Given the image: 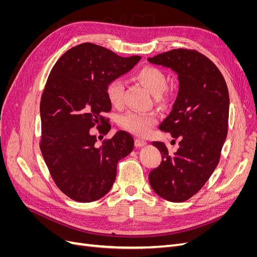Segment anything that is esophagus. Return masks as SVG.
Segmentation results:
<instances>
[{"label": "esophagus", "mask_w": 257, "mask_h": 257, "mask_svg": "<svg viewBox=\"0 0 257 257\" xmlns=\"http://www.w3.org/2000/svg\"><path fill=\"white\" fill-rule=\"evenodd\" d=\"M147 145V142L146 141H143V139H136L135 141V146L137 148H141V147H144Z\"/></svg>", "instance_id": "34e87169"}]
</instances>
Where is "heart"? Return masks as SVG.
Listing matches in <instances>:
<instances>
[{"mask_svg":"<svg viewBox=\"0 0 257 257\" xmlns=\"http://www.w3.org/2000/svg\"><path fill=\"white\" fill-rule=\"evenodd\" d=\"M136 80L149 90L154 96H160L167 88V78L164 72L154 66H145L135 75ZM107 97L114 107H121L124 100V83L120 79H114L107 87ZM157 116L152 113H141L128 111L120 116L119 124L122 128L139 137H145L150 133L157 124Z\"/></svg>","mask_w":257,"mask_h":257,"instance_id":"b5f03b06","label":"heart"}]
</instances>
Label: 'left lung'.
Wrapping results in <instances>:
<instances>
[{"label": "left lung", "instance_id": "obj_1", "mask_svg": "<svg viewBox=\"0 0 257 257\" xmlns=\"http://www.w3.org/2000/svg\"><path fill=\"white\" fill-rule=\"evenodd\" d=\"M148 61L170 68L179 81L172 110L160 124L161 131L178 139L179 148L169 153L165 144L152 143L163 159L149 182L162 198L182 203L203 188L219 164L227 136V85L219 68L195 50L174 49Z\"/></svg>", "mask_w": 257, "mask_h": 257}]
</instances>
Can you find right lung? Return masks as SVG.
I'll return each mask as SVG.
<instances>
[{
    "label": "right lung",
    "mask_w": 257,
    "mask_h": 257,
    "mask_svg": "<svg viewBox=\"0 0 257 257\" xmlns=\"http://www.w3.org/2000/svg\"><path fill=\"white\" fill-rule=\"evenodd\" d=\"M141 59L84 43L67 50L51 69L41 100V151L53 181L73 200L91 203L105 196L118 162L133 151L127 132H116L97 147L91 128L105 134L110 130L103 116L111 110L108 84Z\"/></svg>",
    "instance_id": "right-lung-1"
}]
</instances>
